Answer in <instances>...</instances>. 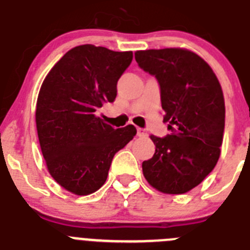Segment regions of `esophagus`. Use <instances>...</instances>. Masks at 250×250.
<instances>
[{"instance_id":"obj_1","label":"esophagus","mask_w":250,"mask_h":250,"mask_svg":"<svg viewBox=\"0 0 250 250\" xmlns=\"http://www.w3.org/2000/svg\"><path fill=\"white\" fill-rule=\"evenodd\" d=\"M137 134L140 137H147V132L146 129H143V128H138L137 129Z\"/></svg>"}]
</instances>
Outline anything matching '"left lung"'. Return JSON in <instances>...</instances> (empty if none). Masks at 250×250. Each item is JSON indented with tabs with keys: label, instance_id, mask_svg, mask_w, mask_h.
<instances>
[{
	"label": "left lung",
	"instance_id": "8db88e82",
	"mask_svg": "<svg viewBox=\"0 0 250 250\" xmlns=\"http://www.w3.org/2000/svg\"><path fill=\"white\" fill-rule=\"evenodd\" d=\"M140 68L155 75L161 90L164 122L171 134L151 136L153 157L143 176L164 194H185L215 167L225 125V103L215 73L190 50L167 47L134 53Z\"/></svg>",
	"mask_w": 250,
	"mask_h": 250
}]
</instances>
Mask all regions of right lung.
I'll return each instance as SVG.
<instances>
[{
    "instance_id": "obj_1",
    "label": "right lung",
    "mask_w": 250,
    "mask_h": 250,
    "mask_svg": "<svg viewBox=\"0 0 250 250\" xmlns=\"http://www.w3.org/2000/svg\"><path fill=\"white\" fill-rule=\"evenodd\" d=\"M132 59V51L80 45L42 82L35 112L41 152L51 177L71 194L101 188L114 155L137 133L132 125L114 129L95 114L116 99L117 82Z\"/></svg>"
}]
</instances>
